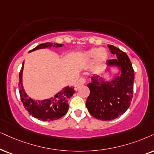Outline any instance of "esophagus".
I'll return each instance as SVG.
<instances>
[{
    "label": "esophagus",
    "instance_id": "34e87169",
    "mask_svg": "<svg viewBox=\"0 0 154 154\" xmlns=\"http://www.w3.org/2000/svg\"><path fill=\"white\" fill-rule=\"evenodd\" d=\"M85 82H86V79L85 78H80L77 81V82L76 83L75 85V89L77 90L79 88H80L81 87H82L84 85H85Z\"/></svg>",
    "mask_w": 154,
    "mask_h": 154
}]
</instances>
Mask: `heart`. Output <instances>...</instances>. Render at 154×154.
Segmentation results:
<instances>
[{"instance_id":"obj_1","label":"heart","mask_w":154,"mask_h":154,"mask_svg":"<svg viewBox=\"0 0 154 154\" xmlns=\"http://www.w3.org/2000/svg\"><path fill=\"white\" fill-rule=\"evenodd\" d=\"M86 57L88 59L94 58V63L97 66H100L104 63L107 58V53L103 48L100 49H91L86 53Z\"/></svg>"}]
</instances>
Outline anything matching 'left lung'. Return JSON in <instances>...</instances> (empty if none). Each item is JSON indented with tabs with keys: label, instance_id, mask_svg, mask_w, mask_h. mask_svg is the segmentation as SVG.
I'll return each instance as SVG.
<instances>
[{
	"label": "left lung",
	"instance_id": "1",
	"mask_svg": "<svg viewBox=\"0 0 154 154\" xmlns=\"http://www.w3.org/2000/svg\"><path fill=\"white\" fill-rule=\"evenodd\" d=\"M108 47L116 58L108 60L107 67H116L119 72L111 81L93 75L87 85L90 90L86 102L87 109L91 116L102 121L113 120L122 115L131 104L134 90V71L129 57L115 46Z\"/></svg>",
	"mask_w": 154,
	"mask_h": 154
}]
</instances>
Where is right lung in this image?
Returning <instances> with one entry per match:
<instances>
[{"label": "right lung", "mask_w": 154, "mask_h": 154, "mask_svg": "<svg viewBox=\"0 0 154 154\" xmlns=\"http://www.w3.org/2000/svg\"><path fill=\"white\" fill-rule=\"evenodd\" d=\"M63 44L54 43L52 45L50 42L39 45L30 50V52L35 51L38 49H43L46 48H61ZM24 67V62L23 63L22 68L19 74V92L21 101H22L25 109L28 111L29 114L35 118L42 121H53L58 119L63 116L67 112L69 109L68 100L72 96L75 91L74 87H65L61 91L57 93L54 97L45 100H35L31 99L25 93L23 86V71Z\"/></svg>", "instance_id": "1"}]
</instances>
